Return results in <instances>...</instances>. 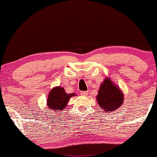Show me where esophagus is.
<instances>
[{
    "label": "esophagus",
    "instance_id": "34e87169",
    "mask_svg": "<svg viewBox=\"0 0 157 157\" xmlns=\"http://www.w3.org/2000/svg\"><path fill=\"white\" fill-rule=\"evenodd\" d=\"M81 96H83V97H86V96L88 95V91H82L80 93Z\"/></svg>",
    "mask_w": 157,
    "mask_h": 157
}]
</instances>
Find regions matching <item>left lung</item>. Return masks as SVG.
<instances>
[{"instance_id": "obj_1", "label": "left lung", "mask_w": 157, "mask_h": 157, "mask_svg": "<svg viewBox=\"0 0 157 157\" xmlns=\"http://www.w3.org/2000/svg\"><path fill=\"white\" fill-rule=\"evenodd\" d=\"M124 100V94L119 87L106 77L100 85L97 96L99 108L102 109L103 113H113L121 106Z\"/></svg>"}]
</instances>
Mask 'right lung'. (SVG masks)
<instances>
[{
	"mask_svg": "<svg viewBox=\"0 0 157 157\" xmlns=\"http://www.w3.org/2000/svg\"><path fill=\"white\" fill-rule=\"evenodd\" d=\"M75 93L67 94L65 89L61 86H56L51 89L47 99V106L50 109L59 113L67 107L69 100L71 97H75ZM58 112H57V111Z\"/></svg>",
	"mask_w": 157,
	"mask_h": 157,
	"instance_id": "add662e5",
	"label": "right lung"
}]
</instances>
